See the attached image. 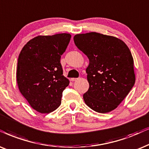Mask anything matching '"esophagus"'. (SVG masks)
Listing matches in <instances>:
<instances>
[{
    "label": "esophagus",
    "instance_id": "obj_1",
    "mask_svg": "<svg viewBox=\"0 0 149 149\" xmlns=\"http://www.w3.org/2000/svg\"><path fill=\"white\" fill-rule=\"evenodd\" d=\"M77 78H71V79H70V81H76V80H77Z\"/></svg>",
    "mask_w": 149,
    "mask_h": 149
}]
</instances>
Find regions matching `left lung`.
<instances>
[{"instance_id": "obj_1", "label": "left lung", "mask_w": 149, "mask_h": 149, "mask_svg": "<svg viewBox=\"0 0 149 149\" xmlns=\"http://www.w3.org/2000/svg\"><path fill=\"white\" fill-rule=\"evenodd\" d=\"M77 47L88 57L86 105L98 113L116 109L136 81L134 59L128 46L115 37L96 32L74 36Z\"/></svg>"}]
</instances>
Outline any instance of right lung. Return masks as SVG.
Masks as SVG:
<instances>
[{
    "mask_svg": "<svg viewBox=\"0 0 149 149\" xmlns=\"http://www.w3.org/2000/svg\"><path fill=\"white\" fill-rule=\"evenodd\" d=\"M71 38L69 33L40 36L22 48L18 59L16 79L21 94L33 109L47 113L60 105L69 85L63 75L61 56Z\"/></svg>",
    "mask_w": 149,
    "mask_h": 149,
    "instance_id": "add662e5",
    "label": "right lung"
}]
</instances>
